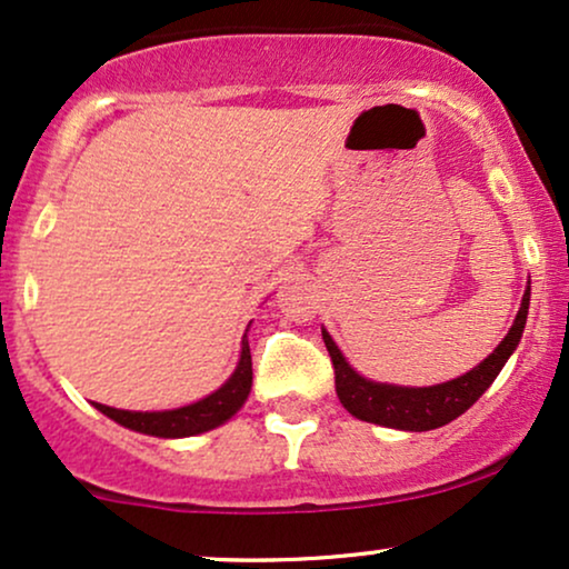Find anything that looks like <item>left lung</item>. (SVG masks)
<instances>
[{"mask_svg": "<svg viewBox=\"0 0 569 569\" xmlns=\"http://www.w3.org/2000/svg\"><path fill=\"white\" fill-rule=\"evenodd\" d=\"M528 305H530V289L525 291L520 312L505 336V341L488 355L478 368H472L457 380L449 383L430 386V388H401V386H386L372 383V380L357 376L349 368L347 359L336 349L333 338L322 330V341L333 362L336 372V393L341 405L349 409L351 415L365 422H376V426L399 428V430H433L441 428L446 422L457 420L465 409H470L476 401L483 397V391L493 383L499 376L509 355L520 343L525 320H528Z\"/></svg>", "mask_w": 569, "mask_h": 569, "instance_id": "left-lung-1", "label": "left lung"}]
</instances>
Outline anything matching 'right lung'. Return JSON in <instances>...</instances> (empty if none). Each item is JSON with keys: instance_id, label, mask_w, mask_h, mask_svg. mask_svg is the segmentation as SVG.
Listing matches in <instances>:
<instances>
[{"instance_id": "add662e5", "label": "right lung", "mask_w": 569, "mask_h": 569, "mask_svg": "<svg viewBox=\"0 0 569 569\" xmlns=\"http://www.w3.org/2000/svg\"><path fill=\"white\" fill-rule=\"evenodd\" d=\"M249 388H251V351H249L247 336H243L239 368H236L231 378H228L226 386H220L218 391L210 393L207 399L197 401V405L170 409V412H126V409H114L107 405H97V409L110 417V420L120 422V426L131 430H139V433L160 436V438H181V436L204 433V430L222 426L228 417L239 412L241 405L249 397Z\"/></svg>"}]
</instances>
